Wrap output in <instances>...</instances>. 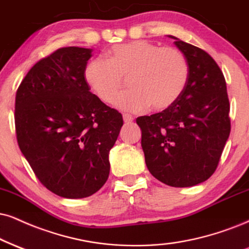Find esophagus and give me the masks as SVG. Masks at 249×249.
<instances>
[{
  "label": "esophagus",
  "instance_id": "esophagus-1",
  "mask_svg": "<svg viewBox=\"0 0 249 249\" xmlns=\"http://www.w3.org/2000/svg\"><path fill=\"white\" fill-rule=\"evenodd\" d=\"M133 115L130 114H124V121L125 122V124H129V122H133Z\"/></svg>",
  "mask_w": 249,
  "mask_h": 249
}]
</instances>
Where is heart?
Segmentation results:
<instances>
[{"label": "heart", "mask_w": 249, "mask_h": 249, "mask_svg": "<svg viewBox=\"0 0 249 249\" xmlns=\"http://www.w3.org/2000/svg\"><path fill=\"white\" fill-rule=\"evenodd\" d=\"M107 54L108 61L103 57L89 61L84 78L107 104L114 101L128 78L131 89L115 101L120 109L140 112L150 106L161 112L177 103L188 82V62L176 48L135 40L113 46Z\"/></svg>", "instance_id": "obj_1"}]
</instances>
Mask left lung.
<instances>
[{"mask_svg": "<svg viewBox=\"0 0 249 249\" xmlns=\"http://www.w3.org/2000/svg\"><path fill=\"white\" fill-rule=\"evenodd\" d=\"M189 67L188 82L170 108L136 119L150 173L172 187H192L216 171L231 131L226 82L207 52L170 36Z\"/></svg>", "mask_w": 249, "mask_h": 249, "instance_id": "obj_1", "label": "left lung"}]
</instances>
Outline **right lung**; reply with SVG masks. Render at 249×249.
<instances>
[{
	"instance_id": "add662e5",
	"label": "right lung",
	"mask_w": 249,
	"mask_h": 249,
	"mask_svg": "<svg viewBox=\"0 0 249 249\" xmlns=\"http://www.w3.org/2000/svg\"><path fill=\"white\" fill-rule=\"evenodd\" d=\"M92 50L64 47L36 62L16 93L19 149L40 182L64 198L97 193L109 174L108 153L121 113L90 92L84 69Z\"/></svg>"
}]
</instances>
